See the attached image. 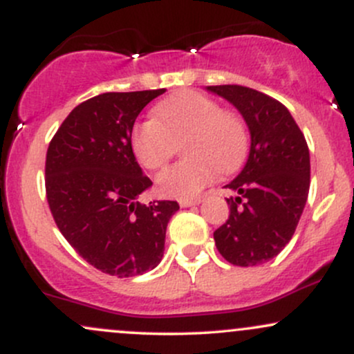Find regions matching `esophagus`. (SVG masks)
Wrapping results in <instances>:
<instances>
[{
    "label": "esophagus",
    "mask_w": 354,
    "mask_h": 354,
    "mask_svg": "<svg viewBox=\"0 0 354 354\" xmlns=\"http://www.w3.org/2000/svg\"><path fill=\"white\" fill-rule=\"evenodd\" d=\"M201 201H203V198H194V200H180V206L181 208H188V206L200 205Z\"/></svg>",
    "instance_id": "34e87169"
}]
</instances>
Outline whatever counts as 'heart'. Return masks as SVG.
Instances as JSON below:
<instances>
[{
	"label": "heart",
	"mask_w": 354,
	"mask_h": 354,
	"mask_svg": "<svg viewBox=\"0 0 354 354\" xmlns=\"http://www.w3.org/2000/svg\"><path fill=\"white\" fill-rule=\"evenodd\" d=\"M183 145L186 160L158 173L160 194L191 200L219 174L241 163L248 148V129L243 118L221 108L216 100L198 91H185L154 106V118H141L129 133V146L141 166L156 169L173 156L176 143Z\"/></svg>",
	"instance_id": "heart-1"
}]
</instances>
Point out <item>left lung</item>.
<instances>
[{"mask_svg": "<svg viewBox=\"0 0 354 354\" xmlns=\"http://www.w3.org/2000/svg\"><path fill=\"white\" fill-rule=\"evenodd\" d=\"M234 104L251 135L243 171L225 188L230 216L214 231V243L234 266L273 259L293 238L310 193V149L284 104L239 84L208 86Z\"/></svg>", "mask_w": 354, "mask_h": 354, "instance_id": "1", "label": "left lung"}]
</instances>
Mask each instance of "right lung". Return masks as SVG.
I'll return each mask as SVG.
<instances>
[{
    "label": "right lung",
    "mask_w": 354,
    "mask_h": 354,
    "mask_svg": "<svg viewBox=\"0 0 354 354\" xmlns=\"http://www.w3.org/2000/svg\"><path fill=\"white\" fill-rule=\"evenodd\" d=\"M166 91L103 93L78 104L46 153V198L61 234L103 273L129 278L163 258L176 201L136 200L153 185L129 146V133L149 101Z\"/></svg>",
    "instance_id": "obj_1"
}]
</instances>
